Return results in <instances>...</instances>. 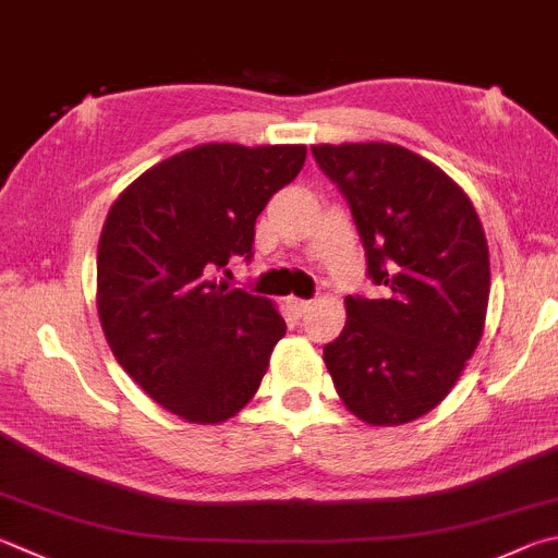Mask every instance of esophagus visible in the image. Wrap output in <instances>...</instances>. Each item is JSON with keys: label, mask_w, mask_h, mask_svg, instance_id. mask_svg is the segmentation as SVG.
<instances>
[{"label": "esophagus", "mask_w": 558, "mask_h": 558, "mask_svg": "<svg viewBox=\"0 0 558 558\" xmlns=\"http://www.w3.org/2000/svg\"><path fill=\"white\" fill-rule=\"evenodd\" d=\"M310 305H312V302H307V300L288 298V307H290L292 314H295V317H305V314L310 312Z\"/></svg>", "instance_id": "34e87169"}]
</instances>
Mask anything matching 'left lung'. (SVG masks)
<instances>
[{
  "label": "left lung",
  "mask_w": 558,
  "mask_h": 558,
  "mask_svg": "<svg viewBox=\"0 0 558 558\" xmlns=\"http://www.w3.org/2000/svg\"><path fill=\"white\" fill-rule=\"evenodd\" d=\"M347 197L383 298H347L324 363L373 427L422 417L478 349L490 298L488 241L471 197L432 160L388 141L312 146Z\"/></svg>",
  "instance_id": "left-lung-1"
}]
</instances>
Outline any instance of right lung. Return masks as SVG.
<instances>
[{"label": "right lung", "instance_id": "add662e5", "mask_svg": "<svg viewBox=\"0 0 558 558\" xmlns=\"http://www.w3.org/2000/svg\"><path fill=\"white\" fill-rule=\"evenodd\" d=\"M307 146L199 144L141 173L109 207L97 246V312L121 368L192 424L234 417L256 395L286 319L217 272L251 256L268 199Z\"/></svg>", "mask_w": 558, "mask_h": 558}]
</instances>
